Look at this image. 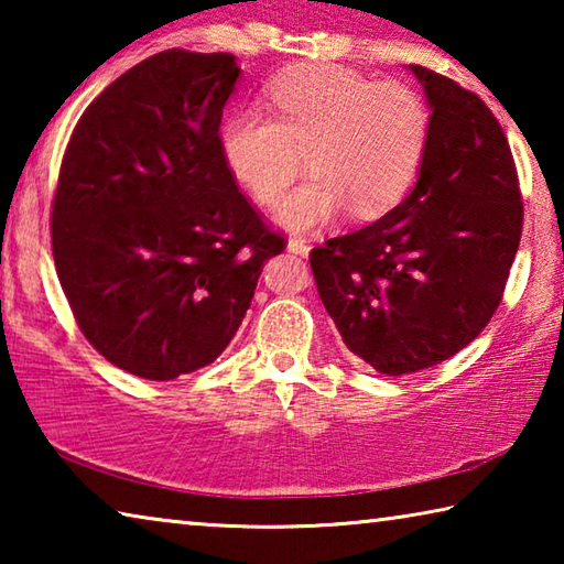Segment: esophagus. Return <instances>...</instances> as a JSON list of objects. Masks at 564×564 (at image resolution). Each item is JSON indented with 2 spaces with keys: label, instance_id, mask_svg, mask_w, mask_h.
<instances>
[{
  "label": "esophagus",
  "instance_id": "1",
  "mask_svg": "<svg viewBox=\"0 0 564 564\" xmlns=\"http://www.w3.org/2000/svg\"><path fill=\"white\" fill-rule=\"evenodd\" d=\"M289 251L299 253V256H308V251H311V243L305 241L303 236H291V241H289Z\"/></svg>",
  "mask_w": 564,
  "mask_h": 564
}]
</instances>
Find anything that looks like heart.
Instances as JSON below:
<instances>
[{"label":"heart","instance_id":"1","mask_svg":"<svg viewBox=\"0 0 564 564\" xmlns=\"http://www.w3.org/2000/svg\"><path fill=\"white\" fill-rule=\"evenodd\" d=\"M273 117L238 111L221 133L224 159L256 204L273 206L308 156L313 181L285 198L279 221L313 228L348 206L376 218L400 204L423 164L431 109L405 82H373L343 66H303L275 79Z\"/></svg>","mask_w":564,"mask_h":564}]
</instances>
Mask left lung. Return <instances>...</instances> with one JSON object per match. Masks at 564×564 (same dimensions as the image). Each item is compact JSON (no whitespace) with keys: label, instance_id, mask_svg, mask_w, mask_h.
Segmentation results:
<instances>
[{"label":"left lung","instance_id":"obj_1","mask_svg":"<svg viewBox=\"0 0 564 564\" xmlns=\"http://www.w3.org/2000/svg\"><path fill=\"white\" fill-rule=\"evenodd\" d=\"M431 104V139L403 204L311 251L313 279L352 356L378 373L437 366L480 336L522 236L518 169L475 91L410 64Z\"/></svg>","mask_w":564,"mask_h":564}]
</instances>
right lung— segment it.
Instances as JSON below:
<instances>
[{"label":"right lung","instance_id":"right-lung-1","mask_svg":"<svg viewBox=\"0 0 564 564\" xmlns=\"http://www.w3.org/2000/svg\"><path fill=\"white\" fill-rule=\"evenodd\" d=\"M234 54L166 50L111 82L76 121L52 202V253L74 321L131 376L214 362L285 248L221 149Z\"/></svg>","mask_w":564,"mask_h":564}]
</instances>
